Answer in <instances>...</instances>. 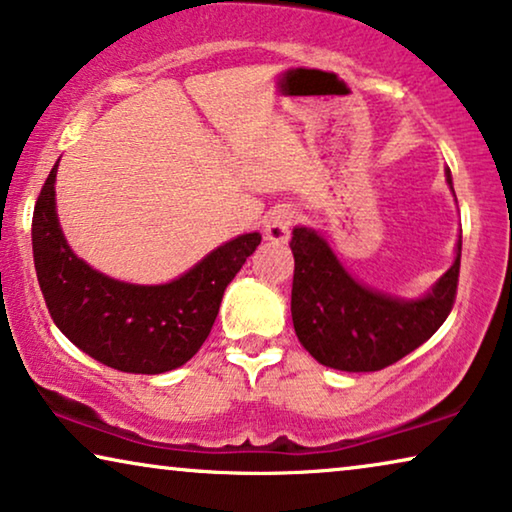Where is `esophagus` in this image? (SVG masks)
I'll return each instance as SVG.
<instances>
[{"label": "esophagus", "instance_id": "1", "mask_svg": "<svg viewBox=\"0 0 512 512\" xmlns=\"http://www.w3.org/2000/svg\"><path fill=\"white\" fill-rule=\"evenodd\" d=\"M295 219H298V214H295L291 205L274 207L268 214V219H265V238L277 244L286 242L291 238V228L295 224Z\"/></svg>", "mask_w": 512, "mask_h": 512}]
</instances>
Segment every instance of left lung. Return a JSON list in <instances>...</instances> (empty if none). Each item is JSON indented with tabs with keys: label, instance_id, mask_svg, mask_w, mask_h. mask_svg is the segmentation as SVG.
<instances>
[{
	"label": "left lung",
	"instance_id": "1",
	"mask_svg": "<svg viewBox=\"0 0 512 512\" xmlns=\"http://www.w3.org/2000/svg\"><path fill=\"white\" fill-rule=\"evenodd\" d=\"M446 182L455 196L448 168ZM291 249L295 335L325 367L379 372L425 344L453 309L462 233L457 235L453 265L418 298L385 293L353 277L316 228L295 226Z\"/></svg>",
	"mask_w": 512,
	"mask_h": 512
}]
</instances>
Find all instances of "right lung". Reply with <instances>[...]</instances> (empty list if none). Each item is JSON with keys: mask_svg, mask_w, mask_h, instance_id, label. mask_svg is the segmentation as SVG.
<instances>
[{"mask_svg": "<svg viewBox=\"0 0 512 512\" xmlns=\"http://www.w3.org/2000/svg\"><path fill=\"white\" fill-rule=\"evenodd\" d=\"M57 164L32 219L34 268L50 316L64 337L101 365L127 374H164L194 358L210 335L226 286L261 244L244 233L219 244L166 284H131L73 254L57 217Z\"/></svg>", "mask_w": 512, "mask_h": 512, "instance_id": "1", "label": "right lung"}]
</instances>
